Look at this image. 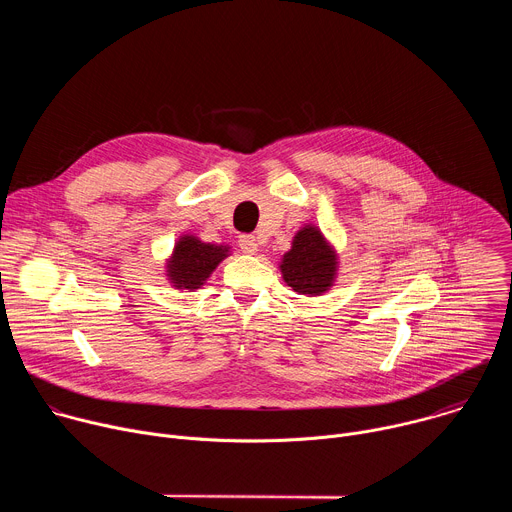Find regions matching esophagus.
<instances>
[{"instance_id": "34e87169", "label": "esophagus", "mask_w": 512, "mask_h": 512, "mask_svg": "<svg viewBox=\"0 0 512 512\" xmlns=\"http://www.w3.org/2000/svg\"><path fill=\"white\" fill-rule=\"evenodd\" d=\"M239 247L247 255H255L259 251V243H257V239L253 235H241L239 237Z\"/></svg>"}]
</instances>
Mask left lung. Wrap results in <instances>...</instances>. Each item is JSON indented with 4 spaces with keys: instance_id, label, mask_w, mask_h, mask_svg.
Segmentation results:
<instances>
[{
    "instance_id": "8db88e82",
    "label": "left lung",
    "mask_w": 512,
    "mask_h": 512,
    "mask_svg": "<svg viewBox=\"0 0 512 512\" xmlns=\"http://www.w3.org/2000/svg\"><path fill=\"white\" fill-rule=\"evenodd\" d=\"M279 269L283 281L300 296H322L336 279L338 257L322 231L306 225L291 241Z\"/></svg>"
}]
</instances>
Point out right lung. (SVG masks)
<instances>
[{"label": "right lung", "mask_w": 512, "mask_h": 512, "mask_svg": "<svg viewBox=\"0 0 512 512\" xmlns=\"http://www.w3.org/2000/svg\"><path fill=\"white\" fill-rule=\"evenodd\" d=\"M225 257L227 245L202 243L194 235H182L166 263V275L176 289H198Z\"/></svg>", "instance_id": "add662e5"}]
</instances>
